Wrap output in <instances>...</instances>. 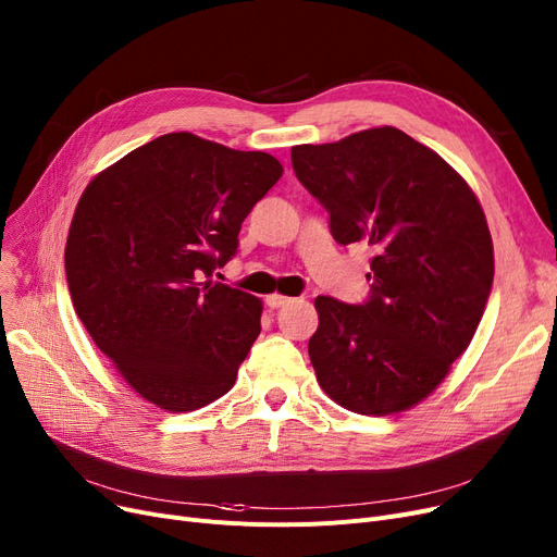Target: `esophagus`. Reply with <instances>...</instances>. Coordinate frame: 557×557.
I'll return each mask as SVG.
<instances>
[{"mask_svg":"<svg viewBox=\"0 0 557 557\" xmlns=\"http://www.w3.org/2000/svg\"><path fill=\"white\" fill-rule=\"evenodd\" d=\"M264 304H268L272 310H276V308H283V306H287V304H293V299L289 297H283V295H270L268 299H264Z\"/></svg>","mask_w":557,"mask_h":557,"instance_id":"obj_1","label":"esophagus"}]
</instances>
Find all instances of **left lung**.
Instances as JSON below:
<instances>
[{"label": "left lung", "instance_id": "obj_1", "mask_svg": "<svg viewBox=\"0 0 557 557\" xmlns=\"http://www.w3.org/2000/svg\"><path fill=\"white\" fill-rule=\"evenodd\" d=\"M293 170L324 206L335 243L374 253L362 304L314 299L317 381L358 414L419 404L469 347L492 293L479 199L444 158L394 126L293 147Z\"/></svg>", "mask_w": 557, "mask_h": 557}]
</instances>
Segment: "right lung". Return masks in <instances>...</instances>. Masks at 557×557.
<instances>
[{
	"label": "right lung",
	"instance_id": "1",
	"mask_svg": "<svg viewBox=\"0 0 557 557\" xmlns=\"http://www.w3.org/2000/svg\"><path fill=\"white\" fill-rule=\"evenodd\" d=\"M283 168L165 134L97 174L74 210L65 274L99 351L143 399L188 412L226 394L260 333V299L210 281Z\"/></svg>",
	"mask_w": 557,
	"mask_h": 557
}]
</instances>
